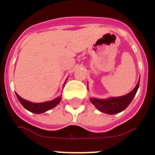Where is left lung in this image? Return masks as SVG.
I'll use <instances>...</instances> for the list:
<instances>
[{"mask_svg":"<svg viewBox=\"0 0 155 155\" xmlns=\"http://www.w3.org/2000/svg\"><path fill=\"white\" fill-rule=\"evenodd\" d=\"M140 86V81L133 91L126 95L120 97H111L106 100H99L95 98H91V102L98 110L103 113L108 114H118L125 110L136 94V92Z\"/></svg>","mask_w":155,"mask_h":155,"instance_id":"8db88e82","label":"left lung"}]
</instances>
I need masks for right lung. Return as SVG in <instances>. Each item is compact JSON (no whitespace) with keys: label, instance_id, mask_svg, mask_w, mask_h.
<instances>
[{"label":"right lung","instance_id":"add662e5","mask_svg":"<svg viewBox=\"0 0 155 155\" xmlns=\"http://www.w3.org/2000/svg\"><path fill=\"white\" fill-rule=\"evenodd\" d=\"M15 94L18 98L19 101L21 102V104L24 106V108H25L27 110L31 111L32 113H35V114H41V113H44L45 111L51 110L52 108L55 107L60 103L61 100V97H58L53 101H46V102H43V103H32V102H30V101L22 99L16 93H15Z\"/></svg>","mask_w":155,"mask_h":155}]
</instances>
